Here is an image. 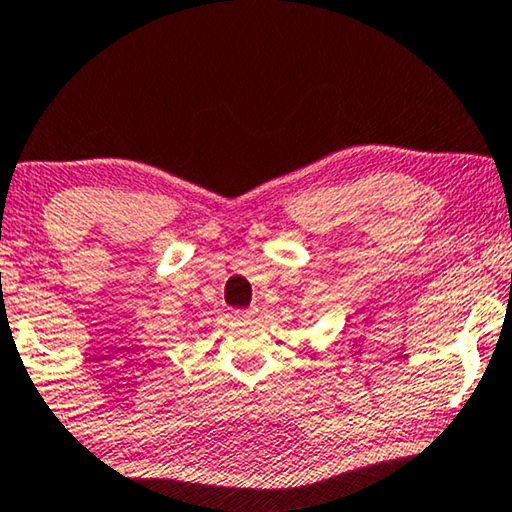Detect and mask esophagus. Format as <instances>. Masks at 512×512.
<instances>
[{
    "mask_svg": "<svg viewBox=\"0 0 512 512\" xmlns=\"http://www.w3.org/2000/svg\"><path fill=\"white\" fill-rule=\"evenodd\" d=\"M253 315H255V308H250V311L236 313V318H239V320H248V318H253Z\"/></svg>",
    "mask_w": 512,
    "mask_h": 512,
    "instance_id": "34e87169",
    "label": "esophagus"
}]
</instances>
